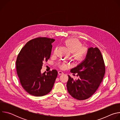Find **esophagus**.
I'll return each mask as SVG.
<instances>
[{
  "instance_id": "obj_1",
  "label": "esophagus",
  "mask_w": 120,
  "mask_h": 120,
  "mask_svg": "<svg viewBox=\"0 0 120 120\" xmlns=\"http://www.w3.org/2000/svg\"><path fill=\"white\" fill-rule=\"evenodd\" d=\"M64 74V73H63V72H62V71H58V74H59V75H62V74Z\"/></svg>"
}]
</instances>
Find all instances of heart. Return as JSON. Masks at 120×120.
Segmentation results:
<instances>
[{"mask_svg": "<svg viewBox=\"0 0 120 120\" xmlns=\"http://www.w3.org/2000/svg\"><path fill=\"white\" fill-rule=\"evenodd\" d=\"M64 45L72 52L74 57L78 61H82L87 53V49L82 46V43L77 39L70 38L66 39L64 42ZM56 48L55 52H56ZM60 67L62 68H64L66 66L64 63L60 64Z\"/></svg>", "mask_w": 120, "mask_h": 120, "instance_id": "obj_1", "label": "heart"}]
</instances>
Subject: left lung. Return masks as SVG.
Wrapping results in <instances>:
<instances>
[{
	"label": "left lung",
	"instance_id": "8db88e82",
	"mask_svg": "<svg viewBox=\"0 0 120 120\" xmlns=\"http://www.w3.org/2000/svg\"><path fill=\"white\" fill-rule=\"evenodd\" d=\"M70 72L77 73V80L68 75L67 91L74 98L83 100L90 97L97 90L104 78L105 67L101 51L97 47L88 48L85 59Z\"/></svg>",
	"mask_w": 120,
	"mask_h": 120
}]
</instances>
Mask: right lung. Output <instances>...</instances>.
I'll return each instance as SVG.
<instances>
[{
    "label": "right lung",
    "mask_w": 120,
    "mask_h": 120,
    "mask_svg": "<svg viewBox=\"0 0 120 120\" xmlns=\"http://www.w3.org/2000/svg\"><path fill=\"white\" fill-rule=\"evenodd\" d=\"M55 40L38 38L28 41L17 57L16 69L20 83L30 94L42 96L52 90L58 72L54 69L43 74L41 70L44 61L50 58Z\"/></svg>",
    "instance_id": "1"
}]
</instances>
